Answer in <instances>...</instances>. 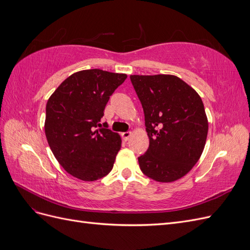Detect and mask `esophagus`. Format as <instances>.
Instances as JSON below:
<instances>
[{
	"label": "esophagus",
	"instance_id": "obj_1",
	"mask_svg": "<svg viewBox=\"0 0 250 250\" xmlns=\"http://www.w3.org/2000/svg\"><path fill=\"white\" fill-rule=\"evenodd\" d=\"M130 137H131V132H129V131H126V132L122 133V139L124 141H128Z\"/></svg>",
	"mask_w": 250,
	"mask_h": 250
}]
</instances>
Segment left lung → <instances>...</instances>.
I'll return each mask as SVG.
<instances>
[{
  "mask_svg": "<svg viewBox=\"0 0 250 250\" xmlns=\"http://www.w3.org/2000/svg\"><path fill=\"white\" fill-rule=\"evenodd\" d=\"M130 81L150 141L138 157L140 168L160 183L177 180L198 162L206 145L208 124L201 98L173 75H131Z\"/></svg>",
  "mask_w": 250,
  "mask_h": 250,
  "instance_id": "obj_1",
  "label": "left lung"
}]
</instances>
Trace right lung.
I'll return each instance as SVG.
<instances>
[{"mask_svg": "<svg viewBox=\"0 0 250 250\" xmlns=\"http://www.w3.org/2000/svg\"><path fill=\"white\" fill-rule=\"evenodd\" d=\"M126 78L99 69L80 71L48 100L44 132L53 154L71 175L94 181L111 171L121 138L101 119L110 96Z\"/></svg>", "mask_w": 250, "mask_h": 250, "instance_id": "obj_1", "label": "right lung"}]
</instances>
